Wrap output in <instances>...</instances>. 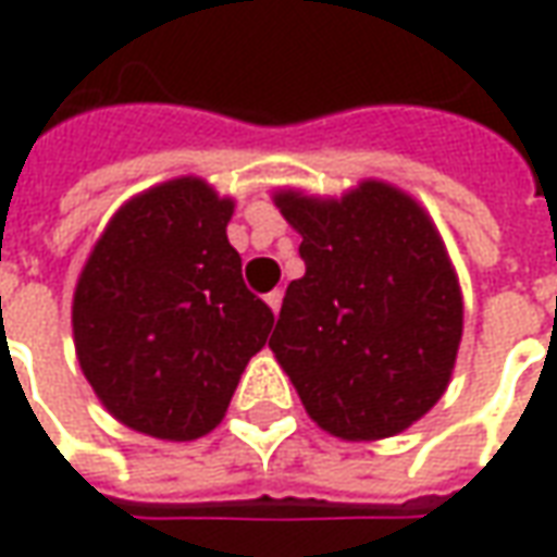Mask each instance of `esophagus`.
Listing matches in <instances>:
<instances>
[{
  "instance_id": "obj_1",
  "label": "esophagus",
  "mask_w": 557,
  "mask_h": 557,
  "mask_svg": "<svg viewBox=\"0 0 557 557\" xmlns=\"http://www.w3.org/2000/svg\"><path fill=\"white\" fill-rule=\"evenodd\" d=\"M265 301H268V307H271V310H274V313H277L280 305H283V292H280V289L268 292V295H265Z\"/></svg>"
}]
</instances>
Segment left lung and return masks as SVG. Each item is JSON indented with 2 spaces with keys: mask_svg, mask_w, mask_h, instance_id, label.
Masks as SVG:
<instances>
[{
  "mask_svg": "<svg viewBox=\"0 0 557 557\" xmlns=\"http://www.w3.org/2000/svg\"><path fill=\"white\" fill-rule=\"evenodd\" d=\"M301 235L271 352L319 428L380 441L410 428L449 386L465 305L437 228L407 193L364 181L341 198L280 189Z\"/></svg>",
  "mask_w": 557,
  "mask_h": 557,
  "instance_id": "left-lung-1",
  "label": "left lung"
}]
</instances>
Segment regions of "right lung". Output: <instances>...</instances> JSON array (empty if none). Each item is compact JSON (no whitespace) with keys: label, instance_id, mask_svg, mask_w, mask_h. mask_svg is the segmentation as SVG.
Segmentation results:
<instances>
[{"label":"right lung","instance_id":"add662e5","mask_svg":"<svg viewBox=\"0 0 557 557\" xmlns=\"http://www.w3.org/2000/svg\"><path fill=\"white\" fill-rule=\"evenodd\" d=\"M232 211L201 177L153 186L111 216L77 277L81 371L132 431L205 437L265 346L274 313L244 286Z\"/></svg>","mask_w":557,"mask_h":557}]
</instances>
